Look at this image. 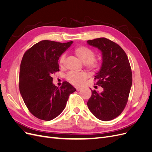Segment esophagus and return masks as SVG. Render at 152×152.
<instances>
[{
  "label": "esophagus",
  "instance_id": "34e87169",
  "mask_svg": "<svg viewBox=\"0 0 152 152\" xmlns=\"http://www.w3.org/2000/svg\"><path fill=\"white\" fill-rule=\"evenodd\" d=\"M75 89H76V90H77V91H79L80 90H81L80 87H75Z\"/></svg>",
  "mask_w": 152,
  "mask_h": 152
}]
</instances>
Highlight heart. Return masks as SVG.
<instances>
[{"instance_id":"b5f03b06","label":"heart","mask_w":152,"mask_h":152,"mask_svg":"<svg viewBox=\"0 0 152 152\" xmlns=\"http://www.w3.org/2000/svg\"><path fill=\"white\" fill-rule=\"evenodd\" d=\"M74 53L80 60L85 64L86 67L92 72H98L102 66V61L99 59H96V53L94 50L85 45H80L75 48ZM66 55L63 53L59 56L58 63L60 66H63L65 63ZM88 75L86 72L77 73L75 72H70L66 75V79L70 84L80 86L83 82L87 79Z\"/></svg>"}]
</instances>
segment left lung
<instances>
[{
  "mask_svg": "<svg viewBox=\"0 0 152 152\" xmlns=\"http://www.w3.org/2000/svg\"><path fill=\"white\" fill-rule=\"evenodd\" d=\"M87 42L102 52V66L94 80L103 89L101 93L91 90L87 107L99 120L111 121L120 115L127 103L132 82L130 63L123 49L112 40L102 37Z\"/></svg>",
  "mask_w": 152,
  "mask_h": 152,
  "instance_id": "left-lung-1",
  "label": "left lung"
}]
</instances>
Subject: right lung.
<instances>
[{"label": "right lung", "instance_id": "right-lung-1", "mask_svg": "<svg viewBox=\"0 0 152 152\" xmlns=\"http://www.w3.org/2000/svg\"><path fill=\"white\" fill-rule=\"evenodd\" d=\"M72 41L61 43L44 40L25 53L20 69V94L30 112L49 121L65 109L70 95L76 91L65 81L58 88L53 84V73L59 71L58 59Z\"/></svg>", "mask_w": 152, "mask_h": 152}]
</instances>
